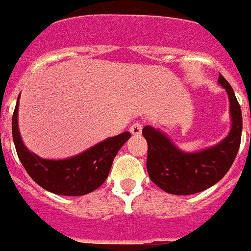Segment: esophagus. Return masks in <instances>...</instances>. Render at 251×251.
Returning a JSON list of instances; mask_svg holds the SVG:
<instances>
[{
  "label": "esophagus",
  "instance_id": "1",
  "mask_svg": "<svg viewBox=\"0 0 251 251\" xmlns=\"http://www.w3.org/2000/svg\"><path fill=\"white\" fill-rule=\"evenodd\" d=\"M142 124L141 123H134V124H132V126H130V128H129V130H130V133H132V134H134V136H139V134H141L142 133Z\"/></svg>",
  "mask_w": 251,
  "mask_h": 251
}]
</instances>
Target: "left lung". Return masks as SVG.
Wrapping results in <instances>:
<instances>
[{"label":"left lung","instance_id":"left-lung-1","mask_svg":"<svg viewBox=\"0 0 251 251\" xmlns=\"http://www.w3.org/2000/svg\"><path fill=\"white\" fill-rule=\"evenodd\" d=\"M217 83L226 90L231 119L227 136L219 143L196 152H186L159 128H143L142 134L148 143V175L152 182L168 194L194 195L207 190L227 174L238 154L243 130L240 105L231 85L221 74Z\"/></svg>","mask_w":251,"mask_h":251}]
</instances>
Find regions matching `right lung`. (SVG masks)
<instances>
[{
  "mask_svg": "<svg viewBox=\"0 0 251 251\" xmlns=\"http://www.w3.org/2000/svg\"><path fill=\"white\" fill-rule=\"evenodd\" d=\"M19 100L20 95L12 115L13 143L17 156L31 178L46 191L63 196H83L103 185L114 157L130 138V133L123 132L109 137L68 158H43L24 145L19 129Z\"/></svg>",
  "mask_w": 251,
  "mask_h": 251,
  "instance_id": "1",
  "label": "right lung"
}]
</instances>
